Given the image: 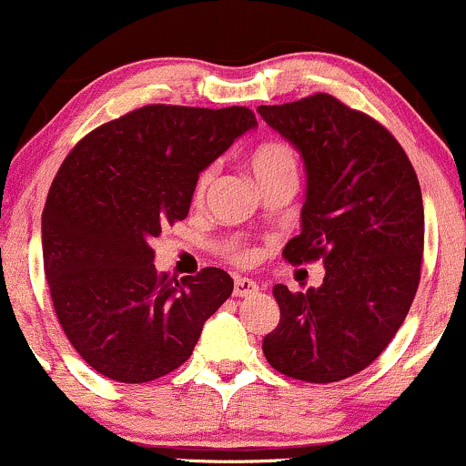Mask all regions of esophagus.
<instances>
[{
  "mask_svg": "<svg viewBox=\"0 0 466 466\" xmlns=\"http://www.w3.org/2000/svg\"><path fill=\"white\" fill-rule=\"evenodd\" d=\"M259 284L258 281L248 279V277H238L233 284V295L235 297H250V295H258Z\"/></svg>",
  "mask_w": 466,
  "mask_h": 466,
  "instance_id": "esophagus-1",
  "label": "esophagus"
}]
</instances>
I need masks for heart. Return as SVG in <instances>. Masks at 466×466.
Masks as SVG:
<instances>
[{
  "mask_svg": "<svg viewBox=\"0 0 466 466\" xmlns=\"http://www.w3.org/2000/svg\"><path fill=\"white\" fill-rule=\"evenodd\" d=\"M248 167H250V174L255 176L258 185L266 180H273L277 176H284V174H297V158H295V151L289 143L284 140H266L250 151L248 156ZM213 180V169H207L205 174L200 176L196 187V198H202L208 189Z\"/></svg>",
  "mask_w": 466,
  "mask_h": 466,
  "instance_id": "1",
  "label": "heart"
}]
</instances>
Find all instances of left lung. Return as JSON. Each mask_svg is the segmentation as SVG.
I'll return each instance as SVG.
<instances>
[{"mask_svg": "<svg viewBox=\"0 0 466 466\" xmlns=\"http://www.w3.org/2000/svg\"><path fill=\"white\" fill-rule=\"evenodd\" d=\"M258 114L306 169L292 264L323 259L319 289L277 284L279 323L261 350L277 372L334 383L368 368L399 332L420 281L425 208L414 167L383 125L330 94Z\"/></svg>", "mask_w": 466, "mask_h": 466, "instance_id": "obj_1", "label": "left lung"}]
</instances>
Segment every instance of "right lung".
Returning a JSON list of instances; mask_svg holds the SVG:
<instances>
[{"mask_svg":"<svg viewBox=\"0 0 466 466\" xmlns=\"http://www.w3.org/2000/svg\"><path fill=\"white\" fill-rule=\"evenodd\" d=\"M255 127L247 107L147 106L64 160L41 213L44 270L66 337L98 374L147 383L174 372L231 297L222 268L160 275L151 244L187 218L202 171Z\"/></svg>","mask_w":466,"mask_h":466,"instance_id":"add662e5","label":"right lung"}]
</instances>
